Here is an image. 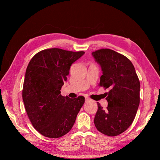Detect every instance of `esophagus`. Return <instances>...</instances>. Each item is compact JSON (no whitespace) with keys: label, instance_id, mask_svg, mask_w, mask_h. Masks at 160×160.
<instances>
[{"label":"esophagus","instance_id":"obj_1","mask_svg":"<svg viewBox=\"0 0 160 160\" xmlns=\"http://www.w3.org/2000/svg\"><path fill=\"white\" fill-rule=\"evenodd\" d=\"M89 100H90V98H89L85 97V101H86V102H88V101H89Z\"/></svg>","mask_w":160,"mask_h":160}]
</instances>
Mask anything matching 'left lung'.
Wrapping results in <instances>:
<instances>
[{"mask_svg": "<svg viewBox=\"0 0 160 160\" xmlns=\"http://www.w3.org/2000/svg\"><path fill=\"white\" fill-rule=\"evenodd\" d=\"M92 56L102 71L99 86L109 89L107 109L98 102L94 124L102 133L116 136L134 120L140 104V81L133 64L122 54L102 49L92 52Z\"/></svg>", "mask_w": 160, "mask_h": 160, "instance_id": "8db88e82", "label": "left lung"}]
</instances>
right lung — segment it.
<instances>
[{
  "label": "right lung",
  "instance_id": "1",
  "mask_svg": "<svg viewBox=\"0 0 160 160\" xmlns=\"http://www.w3.org/2000/svg\"><path fill=\"white\" fill-rule=\"evenodd\" d=\"M84 52L58 48L40 51L26 69L22 89L25 110L33 127L49 138L66 135L73 127L84 97L71 99L60 94L69 69Z\"/></svg>",
  "mask_w": 160,
  "mask_h": 160
}]
</instances>
